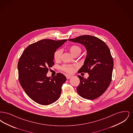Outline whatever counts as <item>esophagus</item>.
I'll return each mask as SVG.
<instances>
[{
  "mask_svg": "<svg viewBox=\"0 0 133 133\" xmlns=\"http://www.w3.org/2000/svg\"><path fill=\"white\" fill-rule=\"evenodd\" d=\"M66 78H67V79H69L70 78L72 77V76H70V75H66Z\"/></svg>",
  "mask_w": 133,
  "mask_h": 133,
  "instance_id": "34e87169",
  "label": "esophagus"
}]
</instances>
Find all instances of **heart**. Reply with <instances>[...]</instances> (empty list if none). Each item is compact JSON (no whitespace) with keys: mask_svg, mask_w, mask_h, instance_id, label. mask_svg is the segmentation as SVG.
<instances>
[{"mask_svg":"<svg viewBox=\"0 0 133 133\" xmlns=\"http://www.w3.org/2000/svg\"><path fill=\"white\" fill-rule=\"evenodd\" d=\"M69 50L73 55L75 56L77 55L79 56L81 54L82 52V49L80 46L78 45H73L69 47ZM62 53V51L61 49H57V50L54 52L53 57L56 61H59L61 59ZM61 69L67 73H71L74 71V67L68 65H63L61 67Z\"/></svg>","mask_w":133,"mask_h":133,"instance_id":"heart-1","label":"heart"}]
</instances>
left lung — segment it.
<instances>
[{"label": "left lung", "instance_id": "left-lung-1", "mask_svg": "<svg viewBox=\"0 0 133 133\" xmlns=\"http://www.w3.org/2000/svg\"><path fill=\"white\" fill-rule=\"evenodd\" d=\"M68 40L84 45L87 52L78 73H88L89 76L87 79L78 76L80 82L77 91L85 99H95L106 91L112 81L114 62L110 50L103 41L91 35H82Z\"/></svg>", "mask_w": 133, "mask_h": 133}]
</instances>
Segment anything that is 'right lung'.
Masks as SVG:
<instances>
[{
	"label": "right lung",
	"mask_w": 133,
	"mask_h": 133,
	"mask_svg": "<svg viewBox=\"0 0 133 133\" xmlns=\"http://www.w3.org/2000/svg\"><path fill=\"white\" fill-rule=\"evenodd\" d=\"M67 40H40L27 46L19 58V83L26 94L39 104L49 105L60 96L66 77L60 73L53 78L46 74L54 65V52Z\"/></svg>",
	"instance_id": "obj_1"
}]
</instances>
